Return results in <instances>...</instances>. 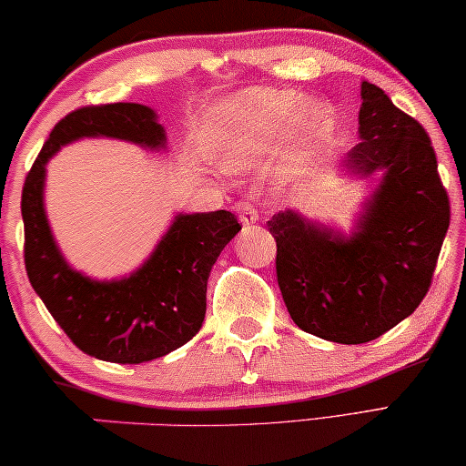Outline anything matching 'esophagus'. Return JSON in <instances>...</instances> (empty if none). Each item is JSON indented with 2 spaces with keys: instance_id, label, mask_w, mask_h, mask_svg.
Here are the masks:
<instances>
[{
  "instance_id": "34e87169",
  "label": "esophagus",
  "mask_w": 466,
  "mask_h": 466,
  "mask_svg": "<svg viewBox=\"0 0 466 466\" xmlns=\"http://www.w3.org/2000/svg\"><path fill=\"white\" fill-rule=\"evenodd\" d=\"M236 211H238V218L245 226L255 224V221L259 219V211H257V207L251 203V200H240V203L236 205Z\"/></svg>"
}]
</instances>
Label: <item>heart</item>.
I'll list each match as a JSON object with an SVG mask.
<instances>
[{
	"label": "heart",
	"instance_id": "1",
	"mask_svg": "<svg viewBox=\"0 0 466 466\" xmlns=\"http://www.w3.org/2000/svg\"><path fill=\"white\" fill-rule=\"evenodd\" d=\"M293 89H253L219 110L213 131V152L226 167H240L259 155L272 137L295 119L305 144L326 140L335 129L330 104L308 102Z\"/></svg>",
	"mask_w": 466,
	"mask_h": 466
}]
</instances>
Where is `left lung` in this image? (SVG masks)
Returning a JSON list of instances; mask_svg holds the SVG:
<instances>
[{"mask_svg":"<svg viewBox=\"0 0 466 466\" xmlns=\"http://www.w3.org/2000/svg\"><path fill=\"white\" fill-rule=\"evenodd\" d=\"M360 137L345 165L362 176L379 169L385 176L358 232L345 238L295 211L268 221L278 287L293 322L343 345L372 341L419 308L450 226L448 192L425 127L368 81Z\"/></svg>","mask_w":466,"mask_h":466,"instance_id":"1","label":"left lung"}]
</instances>
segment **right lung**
I'll list each match as a JSON object with an SVG mask.
<instances>
[{
    "instance_id": "obj_1",
    "label": "right lung",
    "mask_w": 466,
    "mask_h": 466,
    "mask_svg": "<svg viewBox=\"0 0 466 466\" xmlns=\"http://www.w3.org/2000/svg\"><path fill=\"white\" fill-rule=\"evenodd\" d=\"M87 136L119 137L148 148L165 146L155 110L142 104H92L56 123L23 186L26 276L83 353L116 364L150 362L200 330L211 268L242 226L230 211L177 215L157 251L129 278L98 282L73 272L47 226L44 179L54 152Z\"/></svg>"
}]
</instances>
